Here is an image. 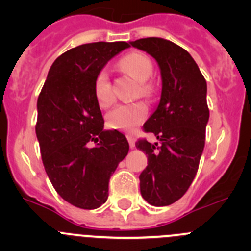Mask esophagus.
<instances>
[{
	"label": "esophagus",
	"instance_id": "obj_1",
	"mask_svg": "<svg viewBox=\"0 0 251 251\" xmlns=\"http://www.w3.org/2000/svg\"><path fill=\"white\" fill-rule=\"evenodd\" d=\"M126 137H127L128 144H130V148H131V149L135 148V138H133L131 135H127V136H126Z\"/></svg>",
	"mask_w": 251,
	"mask_h": 251
}]
</instances>
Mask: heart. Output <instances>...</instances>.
Segmentation results:
<instances>
[{"mask_svg": "<svg viewBox=\"0 0 251 251\" xmlns=\"http://www.w3.org/2000/svg\"><path fill=\"white\" fill-rule=\"evenodd\" d=\"M121 69L138 81L141 96H149L151 86L147 83L153 74V63L146 54L140 52H131L120 60ZM95 96L100 107L108 108L114 102L113 91L107 70H100L95 78ZM147 113V107L143 103L120 104L107 114V124L116 130H131L141 123Z\"/></svg>", "mask_w": 251, "mask_h": 251, "instance_id": "1", "label": "heart"}]
</instances>
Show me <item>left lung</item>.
<instances>
[{
    "mask_svg": "<svg viewBox=\"0 0 251 251\" xmlns=\"http://www.w3.org/2000/svg\"><path fill=\"white\" fill-rule=\"evenodd\" d=\"M130 45L151 55L160 69V100L144 123L160 146L141 140L136 147L148 159L140 175L142 197L166 206L186 193L198 171L209 121L206 81L192 55L169 40L147 37Z\"/></svg>",
    "mask_w": 251,
    "mask_h": 251,
    "instance_id": "1",
    "label": "left lung"
}]
</instances>
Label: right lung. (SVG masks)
<instances>
[{
    "instance_id": "add662e5",
    "label": "right lung",
    "mask_w": 251,
    "mask_h": 251,
    "mask_svg": "<svg viewBox=\"0 0 251 251\" xmlns=\"http://www.w3.org/2000/svg\"><path fill=\"white\" fill-rule=\"evenodd\" d=\"M127 42L81 45L54 60L37 100L36 136L45 170L57 193L80 209L108 199L109 178L128 153L119 131L104 130L95 78ZM91 141L96 146L89 147Z\"/></svg>"
}]
</instances>
